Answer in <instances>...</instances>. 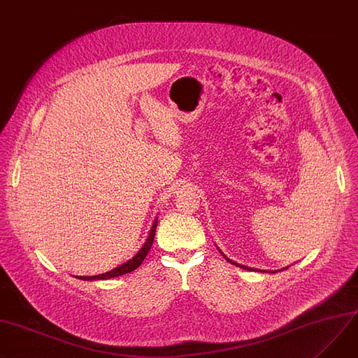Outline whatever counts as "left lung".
<instances>
[{
    "instance_id": "8db88e82",
    "label": "left lung",
    "mask_w": 358,
    "mask_h": 358,
    "mask_svg": "<svg viewBox=\"0 0 358 358\" xmlns=\"http://www.w3.org/2000/svg\"><path fill=\"white\" fill-rule=\"evenodd\" d=\"M221 252V251H220ZM222 254V252H221ZM224 255V254H222ZM224 258L227 259V262H229V263H231V264H234V266H237V267H241V268H244V270H254V268H250V267H245V266H241V264H238V263H234V262H231V259L230 258H227L225 255H224ZM287 268V267H285ZM282 271V270H281ZM273 273H277V271H273Z\"/></svg>"
}]
</instances>
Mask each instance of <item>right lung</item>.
Returning a JSON list of instances; mask_svg holds the SVG:
<instances>
[{
  "instance_id": "add662e5",
  "label": "right lung",
  "mask_w": 358,
  "mask_h": 358,
  "mask_svg": "<svg viewBox=\"0 0 358 358\" xmlns=\"http://www.w3.org/2000/svg\"><path fill=\"white\" fill-rule=\"evenodd\" d=\"M155 230H157V218L155 221L152 222V227L151 230L148 233V237L145 240V243L143 244V247L138 250V252L131 258L128 259L127 263L118 266L117 268H113L111 271H107L104 274H99V275H91V277H84V275H77L78 280H84V281H92V280H108V278H114V277H120L122 274H127V273H131L134 271L137 267L141 266V263L144 262V258L147 257L152 243H154V237H155Z\"/></svg>"
}]
</instances>
